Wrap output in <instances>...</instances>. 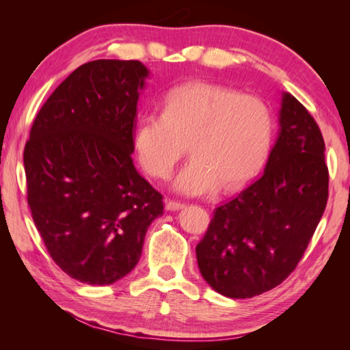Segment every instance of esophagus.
<instances>
[{
	"label": "esophagus",
	"instance_id": "obj_1",
	"mask_svg": "<svg viewBox=\"0 0 350 350\" xmlns=\"http://www.w3.org/2000/svg\"><path fill=\"white\" fill-rule=\"evenodd\" d=\"M185 207V203L182 202H176V200H167L165 202V209L167 211H179Z\"/></svg>",
	"mask_w": 350,
	"mask_h": 350
}]
</instances>
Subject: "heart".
Returning <instances> with one entry per match:
<instances>
[{"mask_svg": "<svg viewBox=\"0 0 350 350\" xmlns=\"http://www.w3.org/2000/svg\"><path fill=\"white\" fill-rule=\"evenodd\" d=\"M272 114L263 99L211 83L171 88L162 113H147L133 132V152L154 179H167L187 153L191 161L174 180L177 191L209 194L222 183L237 188L252 179L271 147Z\"/></svg>", "mask_w": 350, "mask_h": 350, "instance_id": "obj_1", "label": "heart"}]
</instances>
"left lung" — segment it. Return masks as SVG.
I'll return each instance as SVG.
<instances>
[{
  "mask_svg": "<svg viewBox=\"0 0 350 350\" xmlns=\"http://www.w3.org/2000/svg\"><path fill=\"white\" fill-rule=\"evenodd\" d=\"M322 132L295 96L282 94L280 133L263 176L218 206L196 248L203 278L233 299L281 284L306 252L328 202Z\"/></svg>",
  "mask_w": 350,
  "mask_h": 350,
  "instance_id": "1",
  "label": "left lung"
}]
</instances>
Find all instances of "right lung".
I'll return each instance as SVG.
<instances>
[{"mask_svg": "<svg viewBox=\"0 0 350 350\" xmlns=\"http://www.w3.org/2000/svg\"><path fill=\"white\" fill-rule=\"evenodd\" d=\"M137 60L79 66L37 113L25 143L27 200L52 260L85 284L107 286L137 266L162 194L133 167Z\"/></svg>", "mask_w": 350, "mask_h": 350, "instance_id": "right-lung-1", "label": "right lung"}]
</instances>
